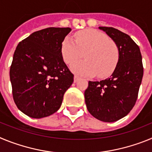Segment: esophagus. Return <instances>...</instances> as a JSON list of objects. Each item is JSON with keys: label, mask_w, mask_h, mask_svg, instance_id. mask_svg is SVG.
I'll use <instances>...</instances> for the list:
<instances>
[{"label": "esophagus", "mask_w": 152, "mask_h": 152, "mask_svg": "<svg viewBox=\"0 0 152 152\" xmlns=\"http://www.w3.org/2000/svg\"><path fill=\"white\" fill-rule=\"evenodd\" d=\"M79 79H80V77H79L77 75H75V77H74V82L76 83Z\"/></svg>", "instance_id": "obj_1"}]
</instances>
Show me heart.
Returning a JSON list of instances; mask_svg holds the SVG:
<instances>
[{
	"label": "heart",
	"instance_id": "obj_1",
	"mask_svg": "<svg viewBox=\"0 0 152 152\" xmlns=\"http://www.w3.org/2000/svg\"><path fill=\"white\" fill-rule=\"evenodd\" d=\"M75 41L67 37L63 41L61 55L64 62L72 64L84 54L86 60L75 62L72 72L81 76L96 75L98 77H108L113 72L119 61V47L107 35L96 29H84L75 35Z\"/></svg>",
	"mask_w": 152,
	"mask_h": 152
}]
</instances>
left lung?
Here are the masks:
<instances>
[{"label":"left lung","mask_w":152,"mask_h":152,"mask_svg":"<svg viewBox=\"0 0 152 152\" xmlns=\"http://www.w3.org/2000/svg\"><path fill=\"white\" fill-rule=\"evenodd\" d=\"M119 47V58L111 77L89 81L84 91L88 110L100 121H117L135 106L143 77L139 45L129 35L113 27L100 26Z\"/></svg>","instance_id":"8db88e82"}]
</instances>
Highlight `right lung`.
Wrapping results in <instances>:
<instances>
[{"label":"right lung","instance_id":"right-lung-1","mask_svg":"<svg viewBox=\"0 0 152 152\" xmlns=\"http://www.w3.org/2000/svg\"><path fill=\"white\" fill-rule=\"evenodd\" d=\"M69 27H49L22 40L14 52L10 69L13 100L17 108L36 119L60 108L74 75L63 61L61 45Z\"/></svg>","mask_w":152,"mask_h":152}]
</instances>
